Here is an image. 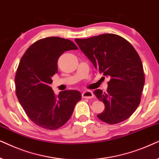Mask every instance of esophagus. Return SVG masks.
Returning a JSON list of instances; mask_svg holds the SVG:
<instances>
[{"instance_id":"esophagus-1","label":"esophagus","mask_w":159,"mask_h":159,"mask_svg":"<svg viewBox=\"0 0 159 159\" xmlns=\"http://www.w3.org/2000/svg\"><path fill=\"white\" fill-rule=\"evenodd\" d=\"M82 97L85 99H92L94 97V94L91 91L86 90L82 93Z\"/></svg>"}]
</instances>
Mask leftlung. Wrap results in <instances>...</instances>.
<instances>
[{
	"instance_id": "obj_1",
	"label": "left lung",
	"mask_w": 159,
	"mask_h": 159,
	"mask_svg": "<svg viewBox=\"0 0 159 159\" xmlns=\"http://www.w3.org/2000/svg\"><path fill=\"white\" fill-rule=\"evenodd\" d=\"M75 41L99 73L110 78L106 92L101 89L94 92L105 104V111L97 117L110 124L127 119L140 103L145 84L143 64L136 50L116 34Z\"/></svg>"
}]
</instances>
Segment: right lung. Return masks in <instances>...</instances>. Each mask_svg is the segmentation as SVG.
<instances>
[{
  "label": "right lung",
  "mask_w": 159,
  "mask_h": 159,
  "mask_svg": "<svg viewBox=\"0 0 159 159\" xmlns=\"http://www.w3.org/2000/svg\"><path fill=\"white\" fill-rule=\"evenodd\" d=\"M73 41L60 37L39 40L27 48L15 75L16 94L33 123L46 129H57L71 117L81 92L65 90L59 95L50 86L57 73V61L66 51L77 50Z\"/></svg>",
  "instance_id": "right-lung-1"
}]
</instances>
